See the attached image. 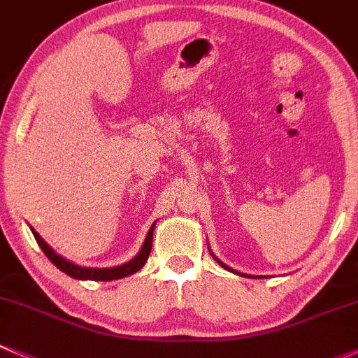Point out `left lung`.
I'll return each instance as SVG.
<instances>
[{"mask_svg":"<svg viewBox=\"0 0 358 358\" xmlns=\"http://www.w3.org/2000/svg\"><path fill=\"white\" fill-rule=\"evenodd\" d=\"M210 253H212V252H210ZM212 257H213V259H215L217 264H219L220 267H224V268H226V271H231V272H234V274H239V275H245V278H253V275H248V274H241V272H238V271H233V268H231V267H227V265L224 264V262H220L219 259H217V257L213 255V253H212Z\"/></svg>","mask_w":358,"mask_h":358,"instance_id":"1","label":"left lung"}]
</instances>
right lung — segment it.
<instances>
[{
	"instance_id": "obj_1",
	"label": "right lung",
	"mask_w": 358,
	"mask_h": 358,
	"mask_svg": "<svg viewBox=\"0 0 358 358\" xmlns=\"http://www.w3.org/2000/svg\"><path fill=\"white\" fill-rule=\"evenodd\" d=\"M32 234H34L36 241L38 245L41 246V250L44 252V255L48 257L62 272L70 275L73 279H91V281H113V279H120L125 278V275H131L134 272H138L139 268L145 265V262L148 260L150 252H152V241H153V231H155V224L150 227L148 234H146L145 243H143L141 250L138 252V255L134 257L132 260L125 262L122 265H117V267H110V268H93V267H80V265L72 264L64 257H60L58 253H55V250L51 246H48V243L36 233L34 229L31 227Z\"/></svg>"
}]
</instances>
